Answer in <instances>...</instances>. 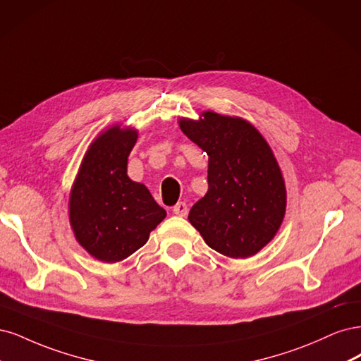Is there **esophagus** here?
<instances>
[{
    "label": "esophagus",
    "mask_w": 361,
    "mask_h": 361,
    "mask_svg": "<svg viewBox=\"0 0 361 361\" xmlns=\"http://www.w3.org/2000/svg\"><path fill=\"white\" fill-rule=\"evenodd\" d=\"M172 213L176 216H180V217H185L188 216V205H185L184 202H178L177 205H173Z\"/></svg>",
    "instance_id": "esophagus-1"
}]
</instances>
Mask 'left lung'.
Listing matches in <instances>:
<instances>
[{
	"mask_svg": "<svg viewBox=\"0 0 361 361\" xmlns=\"http://www.w3.org/2000/svg\"><path fill=\"white\" fill-rule=\"evenodd\" d=\"M180 129L208 154V192L189 213L204 241L229 258H249L282 225L286 189L270 145L249 121L205 111Z\"/></svg>",
	"mask_w": 361,
	"mask_h": 361,
	"instance_id": "obj_1",
	"label": "left lung"
}]
</instances>
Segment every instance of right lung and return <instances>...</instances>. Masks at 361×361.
<instances>
[{"mask_svg": "<svg viewBox=\"0 0 361 361\" xmlns=\"http://www.w3.org/2000/svg\"><path fill=\"white\" fill-rule=\"evenodd\" d=\"M136 139L137 130L120 124L100 133L84 156L68 200L78 243L103 262L130 257L166 217L145 185L127 176Z\"/></svg>", "mask_w": 361, "mask_h": 361, "instance_id": "1", "label": "right lung"}]
</instances>
